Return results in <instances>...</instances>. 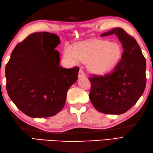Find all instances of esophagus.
<instances>
[{"label":"esophagus","mask_w":153,"mask_h":153,"mask_svg":"<svg viewBox=\"0 0 153 153\" xmlns=\"http://www.w3.org/2000/svg\"><path fill=\"white\" fill-rule=\"evenodd\" d=\"M78 77H85V74H84L83 71L82 69H80L79 71Z\"/></svg>","instance_id":"34e87169"}]
</instances>
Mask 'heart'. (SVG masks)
<instances>
[{"instance_id":"obj_1","label":"heart","mask_w":153,"mask_h":153,"mask_svg":"<svg viewBox=\"0 0 153 153\" xmlns=\"http://www.w3.org/2000/svg\"><path fill=\"white\" fill-rule=\"evenodd\" d=\"M122 52L118 43L108 41H95L80 45L76 49L66 48L64 56L71 64H76L79 60L87 63L89 71L100 74L116 66L121 58Z\"/></svg>"}]
</instances>
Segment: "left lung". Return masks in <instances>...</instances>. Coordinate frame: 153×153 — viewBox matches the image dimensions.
<instances>
[{"mask_svg": "<svg viewBox=\"0 0 153 153\" xmlns=\"http://www.w3.org/2000/svg\"><path fill=\"white\" fill-rule=\"evenodd\" d=\"M112 35H116L122 44L121 60L111 72L89 77V98L99 112L121 114L130 109L144 92L146 60L137 41L123 29L114 28L100 36Z\"/></svg>", "mask_w": 153, "mask_h": 153, "instance_id": "8db88e82", "label": "left lung"}]
</instances>
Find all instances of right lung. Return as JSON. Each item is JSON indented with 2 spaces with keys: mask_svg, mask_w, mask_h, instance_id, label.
Wrapping results in <instances>:
<instances>
[{
  "mask_svg": "<svg viewBox=\"0 0 153 153\" xmlns=\"http://www.w3.org/2000/svg\"><path fill=\"white\" fill-rule=\"evenodd\" d=\"M58 35L33 33L18 43L6 66V90L12 102L31 118L53 116L63 108L79 68L60 66Z\"/></svg>",
  "mask_w": 153,
  "mask_h": 153,
  "instance_id": "right-lung-1",
  "label": "right lung"
}]
</instances>
